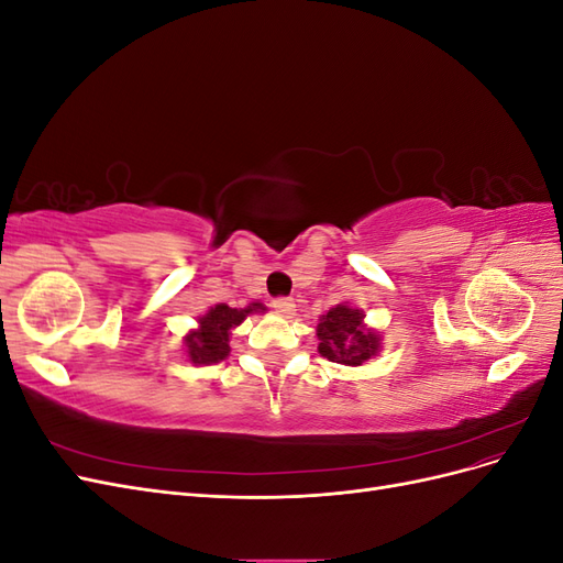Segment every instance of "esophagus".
Instances as JSON below:
<instances>
[{"instance_id": "34e87169", "label": "esophagus", "mask_w": 563, "mask_h": 563, "mask_svg": "<svg viewBox=\"0 0 563 563\" xmlns=\"http://www.w3.org/2000/svg\"><path fill=\"white\" fill-rule=\"evenodd\" d=\"M272 308H275V312L282 317H291L296 312V305L291 298H277L275 302H272Z\"/></svg>"}]
</instances>
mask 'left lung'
Here are the masks:
<instances>
[{"label": "left lung", "instance_id": "left-lung-1", "mask_svg": "<svg viewBox=\"0 0 563 563\" xmlns=\"http://www.w3.org/2000/svg\"><path fill=\"white\" fill-rule=\"evenodd\" d=\"M364 310L340 302L319 317L317 338L319 354L343 366H364L383 350L380 331L364 321Z\"/></svg>", "mask_w": 563, "mask_h": 563}]
</instances>
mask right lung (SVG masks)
<instances>
[{"label":"right lung","instance_id":"1","mask_svg":"<svg viewBox=\"0 0 563 563\" xmlns=\"http://www.w3.org/2000/svg\"><path fill=\"white\" fill-rule=\"evenodd\" d=\"M267 308L263 302H251L246 308H230L225 302H218L201 317H197V329L183 335V345L187 362L195 366H211L228 360L232 331L249 314H265Z\"/></svg>","mask_w":563,"mask_h":563}]
</instances>
